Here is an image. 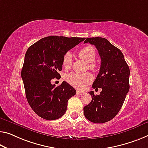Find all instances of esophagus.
<instances>
[{
  "instance_id": "esophagus-1",
  "label": "esophagus",
  "mask_w": 148,
  "mask_h": 148,
  "mask_svg": "<svg viewBox=\"0 0 148 148\" xmlns=\"http://www.w3.org/2000/svg\"><path fill=\"white\" fill-rule=\"evenodd\" d=\"M83 91H81V90H77V95H83Z\"/></svg>"
}]
</instances>
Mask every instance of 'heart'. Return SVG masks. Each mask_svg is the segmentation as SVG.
Here are the masks:
<instances>
[{
  "mask_svg": "<svg viewBox=\"0 0 148 148\" xmlns=\"http://www.w3.org/2000/svg\"><path fill=\"white\" fill-rule=\"evenodd\" d=\"M96 51L92 45H88L83 47L79 52V58L88 63V68L92 71L97 69V64L95 62L96 59ZM73 63V56L70 51H67L63 57L62 65L65 69H69ZM65 80L70 85L79 89H83L92 81V76L89 73H77L72 72L65 75Z\"/></svg>",
  "mask_w": 148,
  "mask_h": 148,
  "instance_id": "1",
  "label": "heart"
}]
</instances>
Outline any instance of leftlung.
I'll return each mask as SVG.
<instances>
[{"instance_id":"1","label":"left lung","mask_w":148,"mask_h":148,"mask_svg":"<svg viewBox=\"0 0 148 148\" xmlns=\"http://www.w3.org/2000/svg\"><path fill=\"white\" fill-rule=\"evenodd\" d=\"M84 43L94 45L101 59L99 74L93 88H101L99 95H91L92 101L83 108L84 115L94 123H104L114 119L123 105L130 89V69L119 48L101 37L88 38Z\"/></svg>"}]
</instances>
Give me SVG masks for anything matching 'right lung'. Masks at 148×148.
<instances>
[{
    "label": "right lung",
    "mask_w": 148,
    "mask_h": 148,
    "mask_svg": "<svg viewBox=\"0 0 148 148\" xmlns=\"http://www.w3.org/2000/svg\"><path fill=\"white\" fill-rule=\"evenodd\" d=\"M85 38L51 36L38 41L27 50L22 69L25 93L29 106L42 119L53 120L67 110V102L76 90L67 82L58 87L52 79L60 77L64 54Z\"/></svg>",
    "instance_id": "right-lung-1"
}]
</instances>
